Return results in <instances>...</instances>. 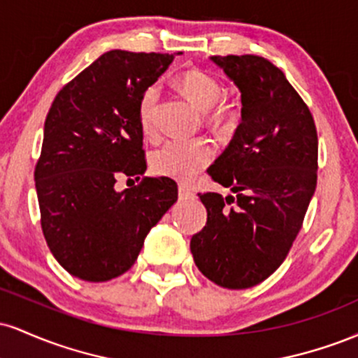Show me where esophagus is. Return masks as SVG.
<instances>
[{
	"label": "esophagus",
	"mask_w": 358,
	"mask_h": 358,
	"mask_svg": "<svg viewBox=\"0 0 358 358\" xmlns=\"http://www.w3.org/2000/svg\"><path fill=\"white\" fill-rule=\"evenodd\" d=\"M178 196H180V199H190V196H192V192L190 190H188V188L187 187H185V185H180V187H178Z\"/></svg>",
	"instance_id": "34e87169"
}]
</instances>
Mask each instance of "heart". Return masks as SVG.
Here are the masks:
<instances>
[{
	"mask_svg": "<svg viewBox=\"0 0 358 358\" xmlns=\"http://www.w3.org/2000/svg\"><path fill=\"white\" fill-rule=\"evenodd\" d=\"M176 89L195 108L205 110L208 122L217 127H225L234 121V110L220 104L224 99V87L215 77L203 71H185L176 77ZM158 89L148 87L139 99L138 116L143 134L153 138L156 134V109H158ZM212 159V148L203 139H175L168 141L151 153V170L159 176L190 182L208 165Z\"/></svg>",
	"mask_w": 358,
	"mask_h": 358,
	"instance_id": "obj_1",
	"label": "heart"
}]
</instances>
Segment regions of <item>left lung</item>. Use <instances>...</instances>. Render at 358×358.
I'll use <instances>...</instances> for the list:
<instances>
[{"instance_id": "1", "label": "left lung", "mask_w": 358, "mask_h": 358, "mask_svg": "<svg viewBox=\"0 0 358 358\" xmlns=\"http://www.w3.org/2000/svg\"><path fill=\"white\" fill-rule=\"evenodd\" d=\"M241 92V124L208 173L236 196L199 195L207 224L190 250L205 278L245 289L269 278L296 239L316 188L318 136L308 106L257 55L210 57Z\"/></svg>"}]
</instances>
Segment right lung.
<instances>
[{"label": "right lung", "instance_id": "obj_1", "mask_svg": "<svg viewBox=\"0 0 358 358\" xmlns=\"http://www.w3.org/2000/svg\"><path fill=\"white\" fill-rule=\"evenodd\" d=\"M175 53L110 50L57 94L35 168L42 231L72 276L102 282L138 259L148 232L178 199L171 178L145 176L116 192L119 176L146 171L139 99Z\"/></svg>", "mask_w": 358, "mask_h": 358}]
</instances>
